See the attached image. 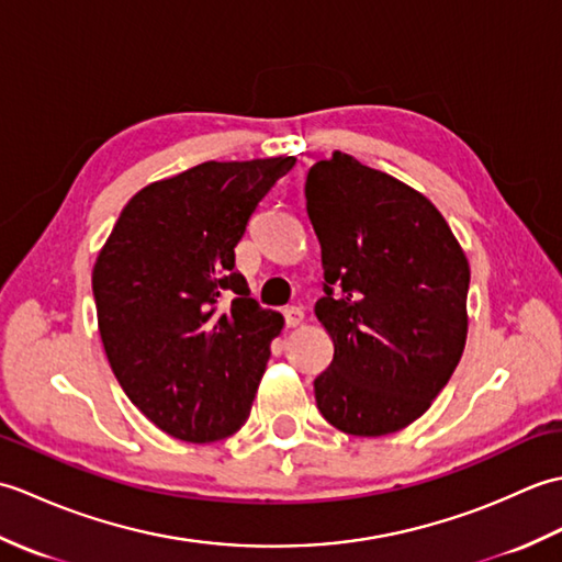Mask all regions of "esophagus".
I'll return each instance as SVG.
<instances>
[{"label":"esophagus","instance_id":"obj_1","mask_svg":"<svg viewBox=\"0 0 562 562\" xmlns=\"http://www.w3.org/2000/svg\"><path fill=\"white\" fill-rule=\"evenodd\" d=\"M284 324H288L290 328H294V326H300L302 321H304V308L302 306H284Z\"/></svg>","mask_w":562,"mask_h":562}]
</instances>
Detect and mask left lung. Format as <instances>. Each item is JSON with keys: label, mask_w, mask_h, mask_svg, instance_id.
<instances>
[{"label": "left lung", "mask_w": 562, "mask_h": 562, "mask_svg": "<svg viewBox=\"0 0 562 562\" xmlns=\"http://www.w3.org/2000/svg\"><path fill=\"white\" fill-rule=\"evenodd\" d=\"M304 195L324 262L314 312L336 348L316 405L348 435L398 432L461 360L469 260L432 202L350 154L316 161Z\"/></svg>", "instance_id": "8db88e82"}]
</instances>
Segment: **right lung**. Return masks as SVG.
<instances>
[{
    "instance_id": "obj_1",
    "label": "right lung",
    "mask_w": 562,
    "mask_h": 562,
    "mask_svg": "<svg viewBox=\"0 0 562 562\" xmlns=\"http://www.w3.org/2000/svg\"><path fill=\"white\" fill-rule=\"evenodd\" d=\"M294 157L205 161L142 188L93 266L115 379L149 420L205 445L248 420L282 316L236 270L250 214Z\"/></svg>"
}]
</instances>
